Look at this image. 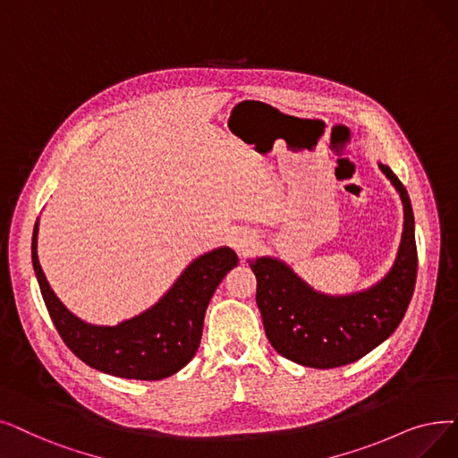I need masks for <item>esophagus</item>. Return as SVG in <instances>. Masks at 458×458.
<instances>
[{
	"label": "esophagus",
	"mask_w": 458,
	"mask_h": 458,
	"mask_svg": "<svg viewBox=\"0 0 458 458\" xmlns=\"http://www.w3.org/2000/svg\"><path fill=\"white\" fill-rule=\"evenodd\" d=\"M258 242L256 237L252 233H247V232H237L235 235H232V247L240 252L242 256H247L250 254L254 249H256Z\"/></svg>",
	"instance_id": "esophagus-1"
}]
</instances>
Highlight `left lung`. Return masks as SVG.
Returning a JSON list of instances; mask_svg holds the SVG:
<instances>
[{
	"mask_svg": "<svg viewBox=\"0 0 458 458\" xmlns=\"http://www.w3.org/2000/svg\"><path fill=\"white\" fill-rule=\"evenodd\" d=\"M377 166L399 191L404 206L401 247L382 281L355 293L327 295L310 288L276 258L249 260L267 339L293 363L312 369L353 363L389 339L406 314L417 276L413 211L399 177L387 165Z\"/></svg>",
	"mask_w": 458,
	"mask_h": 458,
	"instance_id": "obj_1",
	"label": "left lung"
}]
</instances>
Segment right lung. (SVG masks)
<instances>
[{
    "label": "right lung",
    "mask_w": 458,
    "mask_h": 458,
    "mask_svg": "<svg viewBox=\"0 0 458 458\" xmlns=\"http://www.w3.org/2000/svg\"><path fill=\"white\" fill-rule=\"evenodd\" d=\"M37 233L38 221L31 237V262L59 336L91 369L129 380H163L192 360L211 297L240 260L230 247L213 249L192 260L148 310L117 326H93L74 316L50 288L38 264Z\"/></svg>",
    "instance_id": "right-lung-1"
}]
</instances>
